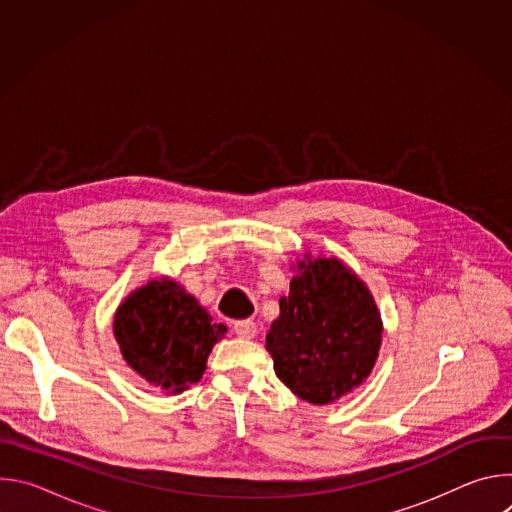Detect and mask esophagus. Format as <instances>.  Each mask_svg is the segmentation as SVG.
Wrapping results in <instances>:
<instances>
[{
  "label": "esophagus",
  "instance_id": "34e87169",
  "mask_svg": "<svg viewBox=\"0 0 512 512\" xmlns=\"http://www.w3.org/2000/svg\"><path fill=\"white\" fill-rule=\"evenodd\" d=\"M233 330L243 340H251L257 334V326H255L253 320H239V322H235Z\"/></svg>",
  "mask_w": 512,
  "mask_h": 512
}]
</instances>
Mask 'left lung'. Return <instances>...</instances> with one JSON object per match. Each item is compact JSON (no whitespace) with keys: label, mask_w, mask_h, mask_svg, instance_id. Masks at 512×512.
Instances as JSON below:
<instances>
[{"label":"left lung","mask_w":512,"mask_h":512,"mask_svg":"<svg viewBox=\"0 0 512 512\" xmlns=\"http://www.w3.org/2000/svg\"><path fill=\"white\" fill-rule=\"evenodd\" d=\"M265 348L279 381L312 405H330L375 369L383 320L369 285L338 257L298 259Z\"/></svg>","instance_id":"obj_1"}]
</instances>
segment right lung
<instances>
[{
	"label": "right lung",
	"mask_w": 512,
	"mask_h": 512,
	"mask_svg": "<svg viewBox=\"0 0 512 512\" xmlns=\"http://www.w3.org/2000/svg\"><path fill=\"white\" fill-rule=\"evenodd\" d=\"M225 334L227 326L212 324L206 308L168 275L133 289L113 318L123 360L168 395L202 379L212 346Z\"/></svg>",
	"instance_id": "obj_1"
}]
</instances>
